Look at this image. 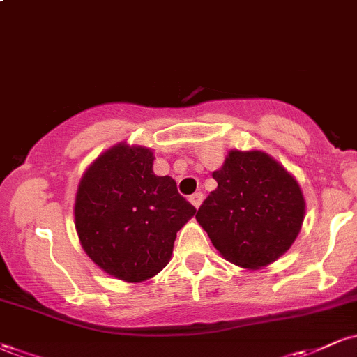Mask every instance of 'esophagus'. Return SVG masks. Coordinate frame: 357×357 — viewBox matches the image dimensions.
I'll return each mask as SVG.
<instances>
[{
	"mask_svg": "<svg viewBox=\"0 0 357 357\" xmlns=\"http://www.w3.org/2000/svg\"><path fill=\"white\" fill-rule=\"evenodd\" d=\"M203 199H204V195H203V192H195V195H191V196H190V202H191L192 204H195V208H199V206H202Z\"/></svg>",
	"mask_w": 357,
	"mask_h": 357,
	"instance_id": "obj_1",
	"label": "esophagus"
}]
</instances>
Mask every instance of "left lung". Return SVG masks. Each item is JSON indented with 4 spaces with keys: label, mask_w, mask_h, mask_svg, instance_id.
Listing matches in <instances>:
<instances>
[{
    "label": "left lung",
    "mask_w": 357,
    "mask_h": 357,
    "mask_svg": "<svg viewBox=\"0 0 357 357\" xmlns=\"http://www.w3.org/2000/svg\"><path fill=\"white\" fill-rule=\"evenodd\" d=\"M213 178L218 188L196 220L221 255L253 270L284 255L305 213L301 186L284 166L261 151H230Z\"/></svg>",
    "instance_id": "8db88e82"
}]
</instances>
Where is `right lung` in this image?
<instances>
[{
	"label": "right lung",
	"mask_w": 357,
	"mask_h": 357,
	"mask_svg": "<svg viewBox=\"0 0 357 357\" xmlns=\"http://www.w3.org/2000/svg\"><path fill=\"white\" fill-rule=\"evenodd\" d=\"M153 153L117 144L85 171L75 228L85 253L109 275L142 282L166 267L176 233L196 213L171 176H155Z\"/></svg>",
	"instance_id": "add662e5"
}]
</instances>
